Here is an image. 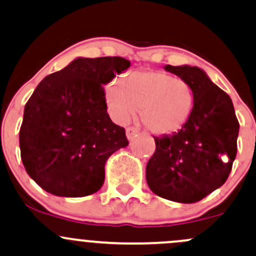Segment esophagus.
<instances>
[{
  "instance_id": "esophagus-1",
  "label": "esophagus",
  "mask_w": 256,
  "mask_h": 256,
  "mask_svg": "<svg viewBox=\"0 0 256 256\" xmlns=\"http://www.w3.org/2000/svg\"><path fill=\"white\" fill-rule=\"evenodd\" d=\"M137 134H138V130L136 128H126V136H128V140H132Z\"/></svg>"
}]
</instances>
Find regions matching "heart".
I'll return each mask as SVG.
<instances>
[{
	"mask_svg": "<svg viewBox=\"0 0 256 256\" xmlns=\"http://www.w3.org/2000/svg\"><path fill=\"white\" fill-rule=\"evenodd\" d=\"M106 100L116 122L126 124L140 109L144 128L154 135L166 136L182 130L192 118L195 92L185 80L146 70L131 72L122 82H110Z\"/></svg>",
	"mask_w": 256,
	"mask_h": 256,
	"instance_id": "obj_1",
	"label": "heart"
}]
</instances>
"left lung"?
<instances>
[{"label":"left lung","instance_id":"obj_1","mask_svg":"<svg viewBox=\"0 0 256 256\" xmlns=\"http://www.w3.org/2000/svg\"><path fill=\"white\" fill-rule=\"evenodd\" d=\"M192 84L195 106L186 125L173 135L154 137L146 166L150 189L160 198L192 204L222 186L236 156L239 122L232 99L196 66H164Z\"/></svg>","mask_w":256,"mask_h":256}]
</instances>
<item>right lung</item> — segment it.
Segmentation results:
<instances>
[{"label": "right lung", "mask_w": 256, "mask_h": 256, "mask_svg": "<svg viewBox=\"0 0 256 256\" xmlns=\"http://www.w3.org/2000/svg\"><path fill=\"white\" fill-rule=\"evenodd\" d=\"M131 62L122 58H76L45 77L24 108L20 157L45 192L82 198L98 192L108 158L128 144L106 112L103 86Z\"/></svg>", "instance_id": "obj_1"}]
</instances>
